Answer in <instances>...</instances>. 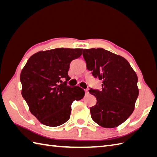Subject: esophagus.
Returning a JSON list of instances; mask_svg holds the SVG:
<instances>
[{"instance_id": "obj_1", "label": "esophagus", "mask_w": 157, "mask_h": 157, "mask_svg": "<svg viewBox=\"0 0 157 157\" xmlns=\"http://www.w3.org/2000/svg\"><path fill=\"white\" fill-rule=\"evenodd\" d=\"M89 94V92H88V90H85V95H88Z\"/></svg>"}]
</instances>
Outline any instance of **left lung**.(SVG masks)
<instances>
[{
    "label": "left lung",
    "instance_id": "8db88e82",
    "mask_svg": "<svg viewBox=\"0 0 157 157\" xmlns=\"http://www.w3.org/2000/svg\"><path fill=\"white\" fill-rule=\"evenodd\" d=\"M83 56L92 75L102 82L101 90H89L96 98L90 109L92 119L102 128H116L134 111L138 76L125 58L103 48L84 49Z\"/></svg>",
    "mask_w": 157,
    "mask_h": 157
}]
</instances>
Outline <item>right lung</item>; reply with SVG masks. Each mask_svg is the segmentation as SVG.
I'll use <instances>...</instances> for the list:
<instances>
[{
    "label": "right lung",
    "mask_w": 157,
    "mask_h": 157,
    "mask_svg": "<svg viewBox=\"0 0 157 157\" xmlns=\"http://www.w3.org/2000/svg\"><path fill=\"white\" fill-rule=\"evenodd\" d=\"M82 51L59 48L39 51L29 57L22 69L21 95L29 111L43 125L57 127L67 121L72 102L84 96L80 87L66 84L70 79V63L79 58Z\"/></svg>",
    "instance_id": "add662e5"
}]
</instances>
